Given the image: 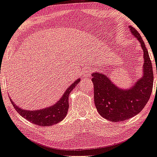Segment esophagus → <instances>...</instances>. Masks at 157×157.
Masks as SVG:
<instances>
[{
  "label": "esophagus",
  "instance_id": "obj_1",
  "mask_svg": "<svg viewBox=\"0 0 157 157\" xmlns=\"http://www.w3.org/2000/svg\"><path fill=\"white\" fill-rule=\"evenodd\" d=\"M93 70H94V69H93V68H88V69H87V70H86V71L84 72L85 75H86V76L90 75L91 73L93 72Z\"/></svg>",
  "mask_w": 157,
  "mask_h": 157
}]
</instances>
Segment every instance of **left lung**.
Returning <instances> with one entry per match:
<instances>
[{
    "label": "left lung",
    "instance_id": "obj_1",
    "mask_svg": "<svg viewBox=\"0 0 157 157\" xmlns=\"http://www.w3.org/2000/svg\"><path fill=\"white\" fill-rule=\"evenodd\" d=\"M129 28L143 50L144 61L142 77L129 89H121L103 73L95 72L91 74L95 107L102 117L113 122L129 119L140 113L149 100L152 91L154 78L148 50L138 32L131 25Z\"/></svg>",
    "mask_w": 157,
    "mask_h": 157
}]
</instances>
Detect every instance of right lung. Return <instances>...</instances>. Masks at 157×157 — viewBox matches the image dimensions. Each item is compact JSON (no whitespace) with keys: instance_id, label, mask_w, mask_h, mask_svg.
<instances>
[{"instance_id":"add662e5","label":"right lung","mask_w":157,"mask_h":157,"mask_svg":"<svg viewBox=\"0 0 157 157\" xmlns=\"http://www.w3.org/2000/svg\"><path fill=\"white\" fill-rule=\"evenodd\" d=\"M80 81L81 78H78L69 86L63 93L62 98L55 104L43 109L36 110L22 109L19 107V105L15 104L11 99L9 98L16 111L24 119L39 126H51L62 121L66 117L69 108L68 98L70 94L76 87Z\"/></svg>"}]
</instances>
